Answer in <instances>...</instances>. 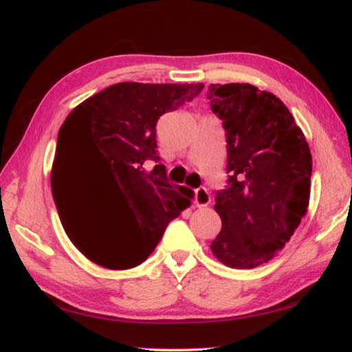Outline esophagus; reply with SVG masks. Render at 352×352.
<instances>
[{"label": "esophagus", "instance_id": "esophagus-1", "mask_svg": "<svg viewBox=\"0 0 352 352\" xmlns=\"http://www.w3.org/2000/svg\"><path fill=\"white\" fill-rule=\"evenodd\" d=\"M211 204V197H210V192L206 187H199V189L195 190V205L197 206H208Z\"/></svg>", "mask_w": 352, "mask_h": 352}]
</instances>
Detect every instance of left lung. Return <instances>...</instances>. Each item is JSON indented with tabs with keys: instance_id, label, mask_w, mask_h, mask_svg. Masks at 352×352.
Returning <instances> with one entry per match:
<instances>
[{
	"instance_id": "1",
	"label": "left lung",
	"mask_w": 352,
	"mask_h": 352,
	"mask_svg": "<svg viewBox=\"0 0 352 352\" xmlns=\"http://www.w3.org/2000/svg\"><path fill=\"white\" fill-rule=\"evenodd\" d=\"M211 110L228 141L226 189L216 192L221 232L210 248L226 266L272 259L305 218L312 157L305 134L277 96L248 83L210 85Z\"/></svg>"
}]
</instances>
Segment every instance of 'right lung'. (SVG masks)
Listing matches in <instances>:
<instances>
[{
	"mask_svg": "<svg viewBox=\"0 0 352 352\" xmlns=\"http://www.w3.org/2000/svg\"><path fill=\"white\" fill-rule=\"evenodd\" d=\"M201 83H117L72 110L57 136L51 189L72 243L107 269L146 261L166 226L190 206L194 192L171 186L158 163L155 126L163 113L190 102ZM157 163L152 172L144 164ZM113 191L100 190L103 179ZM120 213L110 217V199Z\"/></svg>",
	"mask_w": 352,
	"mask_h": 352,
	"instance_id": "add662e5",
	"label": "right lung"
}]
</instances>
